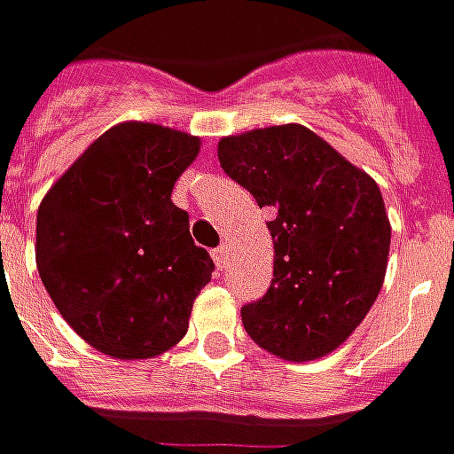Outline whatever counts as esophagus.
<instances>
[{"mask_svg": "<svg viewBox=\"0 0 454 454\" xmlns=\"http://www.w3.org/2000/svg\"><path fill=\"white\" fill-rule=\"evenodd\" d=\"M211 255H214L215 266L223 270V268H226V263H228V248H226V246H218V248H215V251L211 253Z\"/></svg>", "mask_w": 454, "mask_h": 454, "instance_id": "obj_1", "label": "esophagus"}]
</instances>
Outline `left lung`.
<instances>
[{"mask_svg":"<svg viewBox=\"0 0 454 454\" xmlns=\"http://www.w3.org/2000/svg\"><path fill=\"white\" fill-rule=\"evenodd\" d=\"M218 161L270 214L273 280L240 308L246 333L291 363L328 356L385 280L390 221L380 188L301 123L223 137Z\"/></svg>","mask_w":454,"mask_h":454,"instance_id":"left-lung-1","label":"left lung"}]
</instances>
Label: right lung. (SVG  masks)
I'll return each mask as SVG.
<instances>
[{"label":"right lung","instance_id":"add662e5","mask_svg":"<svg viewBox=\"0 0 454 454\" xmlns=\"http://www.w3.org/2000/svg\"><path fill=\"white\" fill-rule=\"evenodd\" d=\"M201 138L168 126H111L46 191L36 270L61 317L98 353L144 360L188 331L214 261L171 201Z\"/></svg>","mask_w":454,"mask_h":454}]
</instances>
